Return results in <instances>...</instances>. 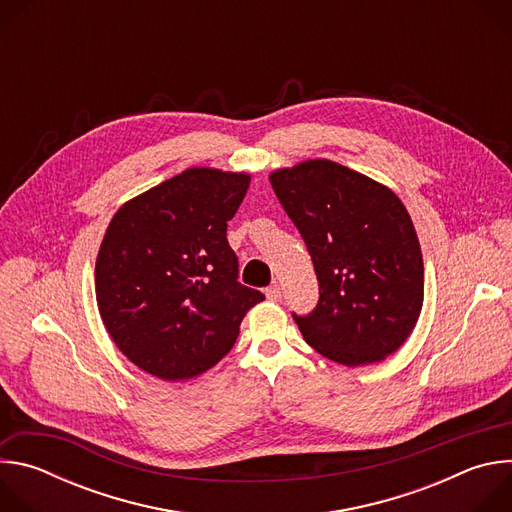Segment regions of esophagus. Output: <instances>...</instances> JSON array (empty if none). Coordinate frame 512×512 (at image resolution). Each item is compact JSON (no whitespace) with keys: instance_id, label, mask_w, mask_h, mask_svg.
Segmentation results:
<instances>
[{"instance_id":"esophagus-1","label":"esophagus","mask_w":512,"mask_h":512,"mask_svg":"<svg viewBox=\"0 0 512 512\" xmlns=\"http://www.w3.org/2000/svg\"><path fill=\"white\" fill-rule=\"evenodd\" d=\"M265 296H267V300H271V302H279L281 300V287L275 283V285H271V287H267L265 289Z\"/></svg>"}]
</instances>
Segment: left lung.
<instances>
[{"mask_svg":"<svg viewBox=\"0 0 512 512\" xmlns=\"http://www.w3.org/2000/svg\"><path fill=\"white\" fill-rule=\"evenodd\" d=\"M314 261L320 302L294 316L322 356L362 367L385 360L423 308V257L411 216L385 184L316 158L269 174Z\"/></svg>","mask_w":512,"mask_h":512,"instance_id":"8db88e82","label":"left lung"}]
</instances>
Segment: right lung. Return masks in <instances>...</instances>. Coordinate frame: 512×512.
<instances>
[{"instance_id":"right-lung-1","label":"right lung","mask_w":512,"mask_h":512,"mask_svg":"<svg viewBox=\"0 0 512 512\" xmlns=\"http://www.w3.org/2000/svg\"><path fill=\"white\" fill-rule=\"evenodd\" d=\"M247 172L188 168L113 214L95 263L101 320L117 348L164 381H188L227 356L265 300L237 281L227 241Z\"/></svg>"}]
</instances>
